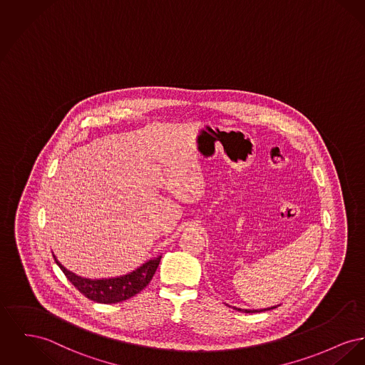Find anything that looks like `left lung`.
<instances>
[{
	"label": "left lung",
	"instance_id": "obj_1",
	"mask_svg": "<svg viewBox=\"0 0 365 365\" xmlns=\"http://www.w3.org/2000/svg\"><path fill=\"white\" fill-rule=\"evenodd\" d=\"M279 306V304H277ZM277 306H272V307H267V309H240V307H235L238 312H242V313H260V312H266V310H272V309H276Z\"/></svg>",
	"mask_w": 365,
	"mask_h": 365
}]
</instances>
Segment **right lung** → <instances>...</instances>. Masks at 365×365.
<instances>
[{"label":"right lung","mask_w":365,"mask_h":365,"mask_svg":"<svg viewBox=\"0 0 365 365\" xmlns=\"http://www.w3.org/2000/svg\"><path fill=\"white\" fill-rule=\"evenodd\" d=\"M53 259L68 281L88 299L98 303H118L139 294L150 282L160 264L161 255L151 257L127 274L108 279H86L77 276L67 270L55 255Z\"/></svg>","instance_id":"obj_1"}]
</instances>
